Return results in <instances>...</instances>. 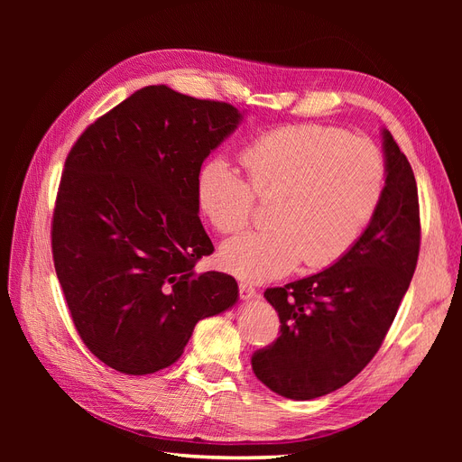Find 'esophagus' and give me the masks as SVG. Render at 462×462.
<instances>
[{"instance_id": "esophagus-1", "label": "esophagus", "mask_w": 462, "mask_h": 462, "mask_svg": "<svg viewBox=\"0 0 462 462\" xmlns=\"http://www.w3.org/2000/svg\"><path fill=\"white\" fill-rule=\"evenodd\" d=\"M239 296L244 301H253V300L258 298V292H256L254 286H251L247 282H239Z\"/></svg>"}]
</instances>
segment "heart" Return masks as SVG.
<instances>
[{"mask_svg": "<svg viewBox=\"0 0 462 462\" xmlns=\"http://www.w3.org/2000/svg\"><path fill=\"white\" fill-rule=\"evenodd\" d=\"M247 181L221 157L197 176V202L221 234L244 228L254 195L273 199L268 230L228 239L221 265L247 281H272L303 260L328 268L341 260L374 215L383 190V159L376 145L341 129L290 125L260 134L241 152Z\"/></svg>", "mask_w": 462, "mask_h": 462, "instance_id": "heart-1", "label": "heart"}]
</instances>
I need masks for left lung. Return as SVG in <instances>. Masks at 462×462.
<instances>
[{
	"mask_svg": "<svg viewBox=\"0 0 462 462\" xmlns=\"http://www.w3.org/2000/svg\"><path fill=\"white\" fill-rule=\"evenodd\" d=\"M385 185L354 247L310 277L268 288L281 337L253 356L256 378L281 397L328 395L365 369L395 320L420 254L418 185L392 133L382 129Z\"/></svg>",
	"mask_w": 462,
	"mask_h": 462,
	"instance_id": "1",
	"label": "left lung"
}]
</instances>
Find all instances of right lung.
I'll return each mask as SVG.
<instances>
[{"label": "right lung", "instance_id": "right-lung-1", "mask_svg": "<svg viewBox=\"0 0 462 462\" xmlns=\"http://www.w3.org/2000/svg\"><path fill=\"white\" fill-rule=\"evenodd\" d=\"M244 116L148 86L72 145L54 209V265L80 338L108 367L166 369L199 320L237 303L234 277L194 272L213 253L197 176Z\"/></svg>", "mask_w": 462, "mask_h": 462}]
</instances>
